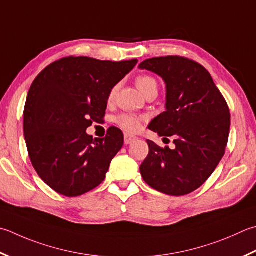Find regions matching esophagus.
Listing matches in <instances>:
<instances>
[{
  "label": "esophagus",
  "instance_id": "obj_1",
  "mask_svg": "<svg viewBox=\"0 0 256 256\" xmlns=\"http://www.w3.org/2000/svg\"><path fill=\"white\" fill-rule=\"evenodd\" d=\"M136 138H136V136H133V135L125 134V135H124V143H125V144H131V143L134 142Z\"/></svg>",
  "mask_w": 256,
  "mask_h": 256
}]
</instances>
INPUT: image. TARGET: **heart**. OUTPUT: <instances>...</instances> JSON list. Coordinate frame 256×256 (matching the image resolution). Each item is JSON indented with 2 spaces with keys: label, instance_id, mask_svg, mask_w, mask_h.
I'll list each match as a JSON object with an SVG mask.
<instances>
[{
  "label": "heart",
  "instance_id": "obj_1",
  "mask_svg": "<svg viewBox=\"0 0 256 256\" xmlns=\"http://www.w3.org/2000/svg\"><path fill=\"white\" fill-rule=\"evenodd\" d=\"M135 83H136V86L144 95H146L148 93L152 91L158 92V81L153 76H151V75H146V74L140 75V76L136 78ZM116 91H118V85H115V86L112 88V90L108 93V102L113 101L115 98V94H116ZM114 121L120 128L124 130V131H126L128 133H134L141 128L142 123L144 122V118L138 116V115L130 114V113H123V114L118 115V116L114 118Z\"/></svg>",
  "mask_w": 256,
  "mask_h": 256
}]
</instances>
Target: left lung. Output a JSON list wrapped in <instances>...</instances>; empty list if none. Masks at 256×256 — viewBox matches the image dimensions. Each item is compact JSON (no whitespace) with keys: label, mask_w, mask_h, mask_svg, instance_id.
<instances>
[{"label":"left lung","mask_w":256,"mask_h":256,"mask_svg":"<svg viewBox=\"0 0 256 256\" xmlns=\"http://www.w3.org/2000/svg\"><path fill=\"white\" fill-rule=\"evenodd\" d=\"M140 68L162 76L166 111L150 123L160 136H173L175 148L146 140L148 155L140 166L145 183L172 196L198 190L211 176L225 153L231 114L211 74L184 56L145 60Z\"/></svg>","instance_id":"8db88e82"}]
</instances>
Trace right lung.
Segmentation results:
<instances>
[{
    "instance_id": "obj_1",
    "label": "right lung",
    "mask_w": 256,
    "mask_h": 256,
    "mask_svg": "<svg viewBox=\"0 0 256 256\" xmlns=\"http://www.w3.org/2000/svg\"><path fill=\"white\" fill-rule=\"evenodd\" d=\"M136 63L66 56L35 78L24 106V136L33 168L55 192L78 196L104 181L123 133L111 126L104 138L93 140L86 128L103 120L110 91Z\"/></svg>"
}]
</instances>
